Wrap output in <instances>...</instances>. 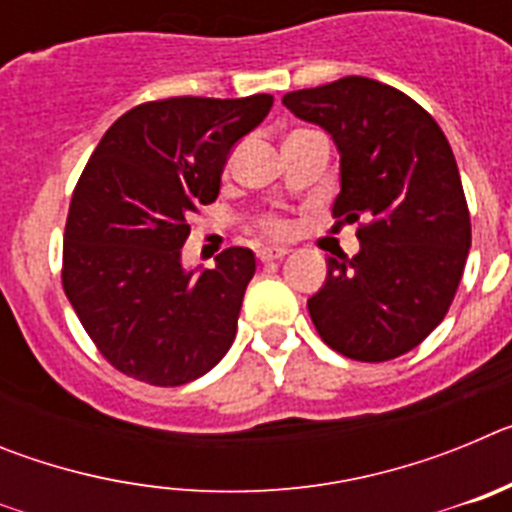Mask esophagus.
Returning <instances> with one entry per match:
<instances>
[{
	"label": "esophagus",
	"instance_id": "34e87169",
	"mask_svg": "<svg viewBox=\"0 0 512 512\" xmlns=\"http://www.w3.org/2000/svg\"><path fill=\"white\" fill-rule=\"evenodd\" d=\"M287 253H289L287 246H261L259 251H256V256H259L261 264H269V261L284 259Z\"/></svg>",
	"mask_w": 512,
	"mask_h": 512
}]
</instances>
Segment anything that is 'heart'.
Segmentation results:
<instances>
[{"mask_svg": "<svg viewBox=\"0 0 512 512\" xmlns=\"http://www.w3.org/2000/svg\"><path fill=\"white\" fill-rule=\"evenodd\" d=\"M261 228H264L266 233H284L287 225H284V220H279V217H264V220H261Z\"/></svg>", "mask_w": 512, "mask_h": 512, "instance_id": "b5f03b06", "label": "heart"}]
</instances>
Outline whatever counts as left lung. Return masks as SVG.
Segmentation results:
<instances>
[{
    "mask_svg": "<svg viewBox=\"0 0 512 512\" xmlns=\"http://www.w3.org/2000/svg\"><path fill=\"white\" fill-rule=\"evenodd\" d=\"M341 153L333 215L359 223L354 259H328L307 300L320 338L356 361H390L418 346L449 312L472 225L449 140L418 102L366 76L284 94Z\"/></svg>",
    "mask_w": 512,
    "mask_h": 512,
    "instance_id": "left-lung-1",
    "label": "left lung"
}]
</instances>
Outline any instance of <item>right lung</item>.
<instances>
[{
  "label": "right lung",
  "mask_w": 512,
  "mask_h": 512,
  "mask_svg": "<svg viewBox=\"0 0 512 512\" xmlns=\"http://www.w3.org/2000/svg\"><path fill=\"white\" fill-rule=\"evenodd\" d=\"M274 97H171L133 107L74 189L63 233V289L99 354L156 387L202 377L228 354L256 271L251 248L215 269H184L189 217L220 194V176Z\"/></svg>",
  "instance_id": "add662e5"
}]
</instances>
